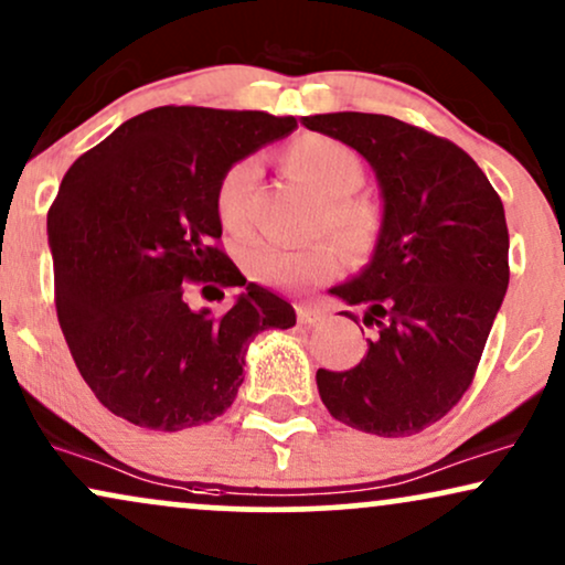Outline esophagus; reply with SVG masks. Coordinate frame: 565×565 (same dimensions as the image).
<instances>
[{"mask_svg": "<svg viewBox=\"0 0 565 565\" xmlns=\"http://www.w3.org/2000/svg\"><path fill=\"white\" fill-rule=\"evenodd\" d=\"M297 320L302 326H316L320 320V310H318V307H312V305H299L297 307Z\"/></svg>", "mask_w": 565, "mask_h": 565, "instance_id": "esophagus-1", "label": "esophagus"}]
</instances>
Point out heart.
<instances>
[{"mask_svg":"<svg viewBox=\"0 0 565 565\" xmlns=\"http://www.w3.org/2000/svg\"><path fill=\"white\" fill-rule=\"evenodd\" d=\"M284 169L320 200L318 230H326L349 258L362 260L373 253L381 237V211L367 198L354 192L365 182V163L347 142L328 135H302L281 153ZM255 182V163L237 161L221 174L216 184V216L226 232L247 226V198ZM242 268L255 281L268 287H305L326 281L339 268V255L331 245L281 247L276 242H249L239 253Z\"/></svg>","mask_w":565,"mask_h":565,"instance_id":"heart-1","label":"heart"}]
</instances>
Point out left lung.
<instances>
[{
  "label": "left lung",
  "mask_w": 565,
  "mask_h": 565,
  "mask_svg": "<svg viewBox=\"0 0 565 565\" xmlns=\"http://www.w3.org/2000/svg\"><path fill=\"white\" fill-rule=\"evenodd\" d=\"M302 125L354 148L383 198L373 258L331 287L347 305H365L362 320L377 335L356 367L318 370L320 398L362 433L414 435L459 404L480 365L509 289L503 203L472 156L402 119L335 111Z\"/></svg>",
  "instance_id": "8db88e82"
}]
</instances>
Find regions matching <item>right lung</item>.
I'll use <instances>...</instances> for the list:
<instances>
[{
  "mask_svg": "<svg viewBox=\"0 0 565 565\" xmlns=\"http://www.w3.org/2000/svg\"><path fill=\"white\" fill-rule=\"evenodd\" d=\"M295 127L297 117L266 111L159 106L64 174L46 218L56 318L111 414L161 433L211 423L237 398L249 341L297 323L287 299L216 247L213 203L232 163ZM190 282L243 291L230 311H195Z\"/></svg>",
  "mask_w": 565,
  "mask_h": 565,
  "instance_id": "obj_1",
  "label": "right lung"
}]
</instances>
